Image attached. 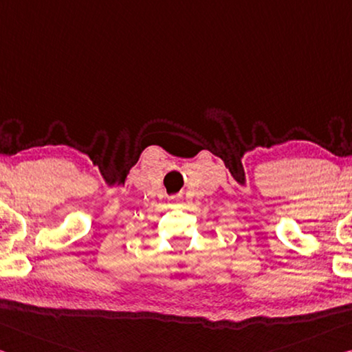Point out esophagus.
<instances>
[{"instance_id": "34e87169", "label": "esophagus", "mask_w": 352, "mask_h": 352, "mask_svg": "<svg viewBox=\"0 0 352 352\" xmlns=\"http://www.w3.org/2000/svg\"><path fill=\"white\" fill-rule=\"evenodd\" d=\"M177 200H180V199H177Z\"/></svg>"}]
</instances>
